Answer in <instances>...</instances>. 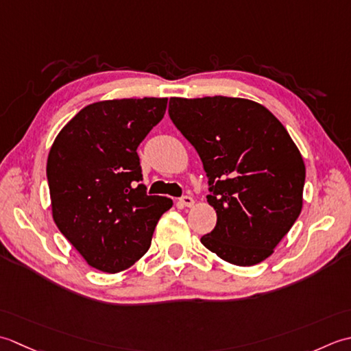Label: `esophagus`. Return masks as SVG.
<instances>
[{"label": "esophagus", "mask_w": 351, "mask_h": 351, "mask_svg": "<svg viewBox=\"0 0 351 351\" xmlns=\"http://www.w3.org/2000/svg\"><path fill=\"white\" fill-rule=\"evenodd\" d=\"M194 203H195L194 198L189 197V195H184V197H182V198L177 202V204L180 206V207H192V206H194Z\"/></svg>", "instance_id": "obj_1"}]
</instances>
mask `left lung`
<instances>
[{"mask_svg":"<svg viewBox=\"0 0 351 351\" xmlns=\"http://www.w3.org/2000/svg\"><path fill=\"white\" fill-rule=\"evenodd\" d=\"M169 117L203 162L217 226L202 244L252 267L274 253L303 207L306 167L283 124L247 98H171Z\"/></svg>","mask_w":351,"mask_h":351,"instance_id":"left-lung-1","label":"left lung"}]
</instances>
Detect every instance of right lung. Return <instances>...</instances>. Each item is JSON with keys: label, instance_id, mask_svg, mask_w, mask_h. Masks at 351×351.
Masks as SVG:
<instances>
[{"label": "right lung", "instance_id": "right-lung-1", "mask_svg": "<svg viewBox=\"0 0 351 351\" xmlns=\"http://www.w3.org/2000/svg\"><path fill=\"white\" fill-rule=\"evenodd\" d=\"M168 98L92 103L62 128L49 149L51 213L88 265L115 274L147 253L173 199L147 195L139 144L165 115Z\"/></svg>", "mask_w": 351, "mask_h": 351}]
</instances>
